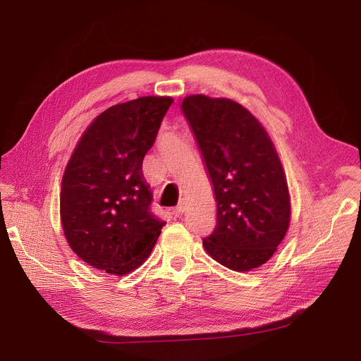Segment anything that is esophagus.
<instances>
[{
    "label": "esophagus",
    "mask_w": 361,
    "mask_h": 361,
    "mask_svg": "<svg viewBox=\"0 0 361 361\" xmlns=\"http://www.w3.org/2000/svg\"><path fill=\"white\" fill-rule=\"evenodd\" d=\"M184 211H185V204H184V202H180V203L174 207V209H173V214H174L176 216H178V215H183Z\"/></svg>",
    "instance_id": "obj_1"
}]
</instances>
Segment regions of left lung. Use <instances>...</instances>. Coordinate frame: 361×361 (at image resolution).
I'll list each match as a JSON object with an SVG mask.
<instances>
[{
    "instance_id": "left-lung-1",
    "label": "left lung",
    "mask_w": 361,
    "mask_h": 361,
    "mask_svg": "<svg viewBox=\"0 0 361 361\" xmlns=\"http://www.w3.org/2000/svg\"><path fill=\"white\" fill-rule=\"evenodd\" d=\"M181 109L190 124L216 199V225L203 247L233 271L268 262L290 224L283 169L268 133L231 99L187 97Z\"/></svg>"
}]
</instances>
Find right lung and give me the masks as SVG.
Here are the masks:
<instances>
[{
    "label": "right lung",
    "instance_id": "obj_1",
    "mask_svg": "<svg viewBox=\"0 0 361 361\" xmlns=\"http://www.w3.org/2000/svg\"><path fill=\"white\" fill-rule=\"evenodd\" d=\"M173 99L145 97L104 111L87 127L67 164L61 222L73 252L114 275L136 269L166 224L152 212L142 171Z\"/></svg>",
    "mask_w": 361,
    "mask_h": 361
}]
</instances>
